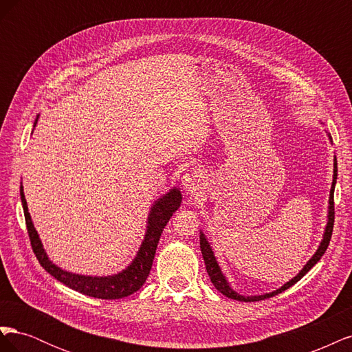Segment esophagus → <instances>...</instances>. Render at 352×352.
Instances as JSON below:
<instances>
[{
    "label": "esophagus",
    "mask_w": 352,
    "mask_h": 352,
    "mask_svg": "<svg viewBox=\"0 0 352 352\" xmlns=\"http://www.w3.org/2000/svg\"><path fill=\"white\" fill-rule=\"evenodd\" d=\"M182 185L189 194H197L202 185V173L199 170H190L182 177Z\"/></svg>",
    "instance_id": "34e87169"
}]
</instances>
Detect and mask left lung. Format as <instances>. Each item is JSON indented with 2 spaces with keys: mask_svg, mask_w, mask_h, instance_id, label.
I'll list each match as a JSON object with an SVG mask.
<instances>
[{
  "mask_svg": "<svg viewBox=\"0 0 352 352\" xmlns=\"http://www.w3.org/2000/svg\"><path fill=\"white\" fill-rule=\"evenodd\" d=\"M327 138L330 144H332V136H330L329 132H326ZM336 179H338V163H336V157H333V180H332V186H330V194H329V206H327V223L324 226V232H323V236L320 243H318V247L316 250V252L311 255V258L305 263L304 267L298 272L296 276L289 280L283 283L280 287H278L276 291H272L269 294H261V295H242L239 292H236L233 289L230 282L228 280V278L225 276V273L221 272V267L219 265V261L214 255V251H212L211 245L206 236V233L199 230V247H201V252H202V258H204L206 263V269L207 273L210 276V279L212 282V285L216 286V289L219 292H221L225 296L232 298V300H236V301H243V302H251V301H261V300H267V298H272L274 295H278L286 289H289L292 285H295L298 280H300L302 276H305V273L310 272L314 265L317 264V261H320V258L323 257V254L326 252L327 247H329V242L330 238H332V230H333V219H335V208H333V192H335V185H336Z\"/></svg>",
  "mask_w": 352,
  "mask_h": 352,
  "instance_id": "obj_1",
  "label": "left lung"
}]
</instances>
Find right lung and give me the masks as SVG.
Segmentation results:
<instances>
[{
    "label": "right lung",
    "instance_id": "add662e5",
    "mask_svg": "<svg viewBox=\"0 0 352 352\" xmlns=\"http://www.w3.org/2000/svg\"><path fill=\"white\" fill-rule=\"evenodd\" d=\"M38 119L39 114L36 116L34 129L38 123ZM20 199H22L26 228L32 248H34V252L42 267L73 291H78L92 298H100V300H119V298L129 296L136 291H140L141 286L145 283L151 270L160 236H162L163 229L166 228L170 217L173 216V212L180 207V204H182V194H180V189L177 186H173L172 189H168L166 194H163L153 202L146 217L145 235L141 242L140 250H138L135 255V258L122 272H117L116 274L109 276H89L72 273L61 269L56 263H52L44 248V243H42L38 235V230L34 226V221H32L23 192V185H20Z\"/></svg>",
    "mask_w": 352,
    "mask_h": 352
}]
</instances>
